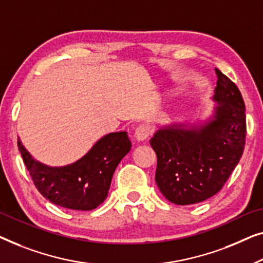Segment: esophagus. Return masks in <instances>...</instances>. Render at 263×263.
<instances>
[{
  "mask_svg": "<svg viewBox=\"0 0 263 263\" xmlns=\"http://www.w3.org/2000/svg\"><path fill=\"white\" fill-rule=\"evenodd\" d=\"M133 137H135L137 142H143V140H145L149 137V128L144 126V125H140V126L136 128Z\"/></svg>",
  "mask_w": 263,
  "mask_h": 263,
  "instance_id": "esophagus-1",
  "label": "esophagus"
}]
</instances>
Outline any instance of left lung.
<instances>
[{
  "instance_id": "1",
  "label": "left lung",
  "mask_w": 263,
  "mask_h": 263,
  "mask_svg": "<svg viewBox=\"0 0 263 263\" xmlns=\"http://www.w3.org/2000/svg\"><path fill=\"white\" fill-rule=\"evenodd\" d=\"M214 103L205 120L162 125L150 139L157 156L155 180L165 199L192 205L213 197L241 160L246 106L241 91L216 69Z\"/></svg>"
}]
</instances>
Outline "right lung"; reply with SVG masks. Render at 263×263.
Instances as JSON below:
<instances>
[{
    "instance_id": "add662e5",
    "label": "right lung",
    "mask_w": 263,
    "mask_h": 263,
    "mask_svg": "<svg viewBox=\"0 0 263 263\" xmlns=\"http://www.w3.org/2000/svg\"><path fill=\"white\" fill-rule=\"evenodd\" d=\"M17 146L43 197L65 209L90 211L105 201L113 174L131 150V142L125 131L107 133L96 140L86 155L63 167H51L36 161L20 138Z\"/></svg>"
}]
</instances>
